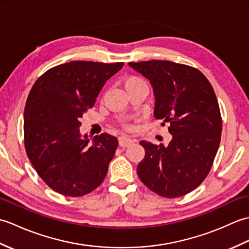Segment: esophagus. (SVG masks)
<instances>
[{
    "label": "esophagus",
    "mask_w": 249,
    "mask_h": 249,
    "mask_svg": "<svg viewBox=\"0 0 249 249\" xmlns=\"http://www.w3.org/2000/svg\"><path fill=\"white\" fill-rule=\"evenodd\" d=\"M133 143H134V140L130 139L129 137H127V136H121L119 138V144L121 146H123V147L129 146L130 144H133Z\"/></svg>",
    "instance_id": "1"
}]
</instances>
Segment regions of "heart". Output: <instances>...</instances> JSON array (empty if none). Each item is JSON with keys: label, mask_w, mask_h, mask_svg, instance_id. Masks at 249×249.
<instances>
[{"label": "heart", "mask_w": 249, "mask_h": 249, "mask_svg": "<svg viewBox=\"0 0 249 249\" xmlns=\"http://www.w3.org/2000/svg\"><path fill=\"white\" fill-rule=\"evenodd\" d=\"M125 88L126 89H133L136 87H140V86H146L145 82L142 80L140 77H137V76H129L125 79Z\"/></svg>", "instance_id": "heart-1"}]
</instances>
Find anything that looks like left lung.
<instances>
[{
  "instance_id": "1",
  "label": "left lung",
  "mask_w": 249,
  "mask_h": 249,
  "mask_svg": "<svg viewBox=\"0 0 249 249\" xmlns=\"http://www.w3.org/2000/svg\"><path fill=\"white\" fill-rule=\"evenodd\" d=\"M128 65L149 79L155 97L154 116L169 123L168 145L141 141L145 155L138 177L147 188L178 198L197 188L212 168L221 136V116L214 89L202 72L170 61Z\"/></svg>"
}]
</instances>
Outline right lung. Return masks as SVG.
Listing matches in <instances>:
<instances>
[{"instance_id": "right-lung-1", "label": "right lung", "mask_w": 249, "mask_h": 249, "mask_svg": "<svg viewBox=\"0 0 249 249\" xmlns=\"http://www.w3.org/2000/svg\"><path fill=\"white\" fill-rule=\"evenodd\" d=\"M124 63L72 61L50 68L32 88L24 108V145L38 176L54 192L80 197L103 183L118 139L89 142L79 127L107 80Z\"/></svg>"}]
</instances>
